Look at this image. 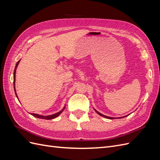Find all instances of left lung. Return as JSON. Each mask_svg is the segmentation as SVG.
I'll list each match as a JSON object with an SVG mask.
<instances>
[{
	"label": "left lung",
	"mask_w": 160,
	"mask_h": 160,
	"mask_svg": "<svg viewBox=\"0 0 160 160\" xmlns=\"http://www.w3.org/2000/svg\"><path fill=\"white\" fill-rule=\"evenodd\" d=\"M94 110L95 111V112L98 113V114H99V115H101V116H102V117H104V118H107V119H115L116 118H111V117H108V116H106V115H103V114H101V113H99V111H97L96 109H94ZM128 115H125V116H124V117H121V118H125V117H126V116H128Z\"/></svg>",
	"instance_id": "left-lung-1"
}]
</instances>
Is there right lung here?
Wrapping results in <instances>:
<instances>
[{
    "instance_id": "add662e5",
    "label": "right lung",
    "mask_w": 160,
    "mask_h": 160,
    "mask_svg": "<svg viewBox=\"0 0 160 160\" xmlns=\"http://www.w3.org/2000/svg\"><path fill=\"white\" fill-rule=\"evenodd\" d=\"M20 61H21V59L19 60V61L17 62L16 66H15V68H14V75H13V79H14V82H13V84H14V92H15V95H16V96H17V98L18 99V96H17V93H16V89H15V74H16V70H17V66H18V63H19V62H20ZM65 109V106H64V108H62V109H61L60 111H59V112H57V113H55V114L50 115H46V116H45V115H38V114H36V113H31V114L32 116H34V117L37 118L43 119H54V118L58 117V116H59V115L62 112V111H64Z\"/></svg>"
}]
</instances>
